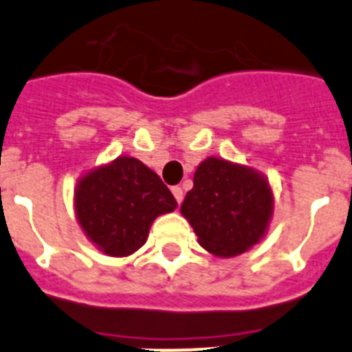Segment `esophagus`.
<instances>
[{
  "instance_id": "34e87169",
  "label": "esophagus",
  "mask_w": 352,
  "mask_h": 352,
  "mask_svg": "<svg viewBox=\"0 0 352 352\" xmlns=\"http://www.w3.org/2000/svg\"><path fill=\"white\" fill-rule=\"evenodd\" d=\"M171 193H173V197H175V200L179 204L184 200V191H182L181 186H173V188H171Z\"/></svg>"
}]
</instances>
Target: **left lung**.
Segmentation results:
<instances>
[{
    "label": "left lung",
    "mask_w": 352,
    "mask_h": 352,
    "mask_svg": "<svg viewBox=\"0 0 352 352\" xmlns=\"http://www.w3.org/2000/svg\"><path fill=\"white\" fill-rule=\"evenodd\" d=\"M181 212L204 249L218 258H234L267 234L274 193L261 171L208 157L195 171Z\"/></svg>",
    "instance_id": "1"
}]
</instances>
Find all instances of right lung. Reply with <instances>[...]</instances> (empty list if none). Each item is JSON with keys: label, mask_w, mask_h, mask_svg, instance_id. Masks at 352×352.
Wrapping results in <instances>:
<instances>
[{"label": "right lung", "mask_w": 352, "mask_h": 352, "mask_svg": "<svg viewBox=\"0 0 352 352\" xmlns=\"http://www.w3.org/2000/svg\"><path fill=\"white\" fill-rule=\"evenodd\" d=\"M175 208L177 200L161 177L129 155L85 171L75 188V214L82 231L112 258L141 249L153 220Z\"/></svg>", "instance_id": "1"}]
</instances>
